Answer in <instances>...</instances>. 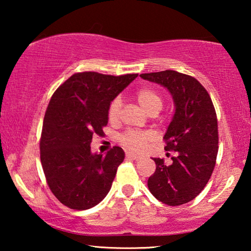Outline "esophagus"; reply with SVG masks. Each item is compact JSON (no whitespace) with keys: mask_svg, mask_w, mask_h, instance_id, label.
<instances>
[{"mask_svg":"<svg viewBox=\"0 0 251 251\" xmlns=\"http://www.w3.org/2000/svg\"><path fill=\"white\" fill-rule=\"evenodd\" d=\"M126 157L127 158L129 159H134V160H141L142 159V156L139 155H136V154H133V152H126Z\"/></svg>","mask_w":251,"mask_h":251,"instance_id":"34e87169","label":"esophagus"}]
</instances>
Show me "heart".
<instances>
[{
  "label": "heart",
  "instance_id": "1",
  "mask_svg": "<svg viewBox=\"0 0 251 251\" xmlns=\"http://www.w3.org/2000/svg\"><path fill=\"white\" fill-rule=\"evenodd\" d=\"M136 100L141 107L145 110L147 114L151 112H159L163 107V99L156 91L151 88H141L136 93ZM122 107V100L120 97L114 100L109 105L108 108V118L110 121L117 120L120 115ZM121 141L123 145L126 146L128 150L137 151H141L150 141H151V135L147 131H127L122 136Z\"/></svg>",
  "mask_w": 251,
  "mask_h": 251
}]
</instances>
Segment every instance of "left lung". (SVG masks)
Instances as JSON below:
<instances>
[{
    "instance_id": "8db88e82",
    "label": "left lung",
    "mask_w": 251,
    "mask_h": 251,
    "mask_svg": "<svg viewBox=\"0 0 251 251\" xmlns=\"http://www.w3.org/2000/svg\"><path fill=\"white\" fill-rule=\"evenodd\" d=\"M171 93L175 112L164 139L174 151L171 165L152 158L156 171L147 185L152 196L169 206H179L198 196L214 171L218 152V125L209 94L196 78L167 70L141 74Z\"/></svg>"
}]
</instances>
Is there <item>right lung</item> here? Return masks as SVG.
<instances>
[{"label": "right lung", "mask_w": 251, "mask_h": 251, "mask_svg": "<svg viewBox=\"0 0 251 251\" xmlns=\"http://www.w3.org/2000/svg\"><path fill=\"white\" fill-rule=\"evenodd\" d=\"M137 76L77 73L50 99L42 129L41 163L50 189L71 209H90L108 194L125 152L118 146L105 155L92 152L91 143L107 125L110 103Z\"/></svg>", "instance_id": "1"}]
</instances>
